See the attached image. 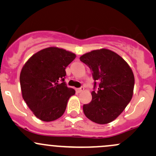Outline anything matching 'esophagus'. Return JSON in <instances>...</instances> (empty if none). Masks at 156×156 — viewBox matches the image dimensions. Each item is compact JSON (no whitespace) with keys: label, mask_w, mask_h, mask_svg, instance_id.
I'll use <instances>...</instances> for the list:
<instances>
[{"label":"esophagus","mask_w":156,"mask_h":156,"mask_svg":"<svg viewBox=\"0 0 156 156\" xmlns=\"http://www.w3.org/2000/svg\"><path fill=\"white\" fill-rule=\"evenodd\" d=\"M83 89H84L83 87H80V88L76 89V92H78V93H80V92H81L82 91H83Z\"/></svg>","instance_id":"obj_1"}]
</instances>
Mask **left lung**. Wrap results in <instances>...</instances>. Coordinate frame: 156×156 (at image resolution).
<instances>
[{"mask_svg": "<svg viewBox=\"0 0 156 156\" xmlns=\"http://www.w3.org/2000/svg\"><path fill=\"white\" fill-rule=\"evenodd\" d=\"M80 60L89 67L94 80L92 101L83 106L84 114L98 124L111 122L131 100L133 71L121 56L104 48L85 53Z\"/></svg>", "mask_w": 156, "mask_h": 156, "instance_id": "1", "label": "left lung"}]
</instances>
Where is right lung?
Wrapping results in <instances>:
<instances>
[{
  "mask_svg": "<svg viewBox=\"0 0 156 156\" xmlns=\"http://www.w3.org/2000/svg\"><path fill=\"white\" fill-rule=\"evenodd\" d=\"M76 54L51 47L37 52L23 66L20 76L23 98L34 114L51 122L62 117L76 91L64 81L66 67Z\"/></svg>",
  "mask_w": 156,
  "mask_h": 156,
  "instance_id": "add662e5",
  "label": "right lung"
}]
</instances>
